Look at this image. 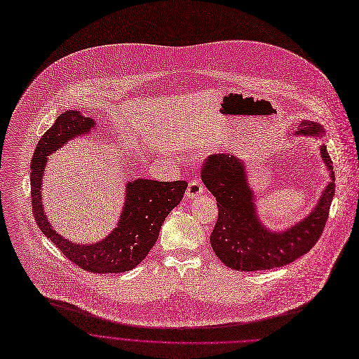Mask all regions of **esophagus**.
Wrapping results in <instances>:
<instances>
[{
    "mask_svg": "<svg viewBox=\"0 0 359 359\" xmlns=\"http://www.w3.org/2000/svg\"><path fill=\"white\" fill-rule=\"evenodd\" d=\"M203 184L201 183V180L194 179V180H190L189 182V186L186 189V196L187 199H194L196 196H199V194L203 193Z\"/></svg>",
    "mask_w": 359,
    "mask_h": 359,
    "instance_id": "34e87169",
    "label": "esophagus"
}]
</instances>
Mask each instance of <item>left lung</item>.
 I'll use <instances>...</instances> for the list:
<instances>
[{"label": "left lung", "instance_id": "8db88e82", "mask_svg": "<svg viewBox=\"0 0 359 359\" xmlns=\"http://www.w3.org/2000/svg\"><path fill=\"white\" fill-rule=\"evenodd\" d=\"M298 136H320L323 127L304 120ZM320 156L331 182L325 187L315 209L283 232L269 231L259 220L253 191L248 183L245 163L231 154H212L205 160L202 180L217 202V220L210 245L222 262L235 271L255 272L285 266L304 256L320 238L335 194L332 160L325 144Z\"/></svg>", "mask_w": 359, "mask_h": 359}]
</instances>
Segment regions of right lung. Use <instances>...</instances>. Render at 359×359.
<instances>
[{
    "label": "right lung",
    "instance_id": "obj_1",
    "mask_svg": "<svg viewBox=\"0 0 359 359\" xmlns=\"http://www.w3.org/2000/svg\"><path fill=\"white\" fill-rule=\"evenodd\" d=\"M95 120L80 111H64L43 135L31 160V203L40 231L81 269L93 273H120L136 268L158 238L168 215L180 203L187 182H157L136 179L127 182L126 203L114 231L97 243H73L50 224L43 202L41 183L47 156L69 140L88 135Z\"/></svg>",
    "mask_w": 359,
    "mask_h": 359
}]
</instances>
